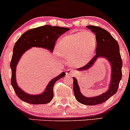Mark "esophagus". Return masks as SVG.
<instances>
[{
  "label": "esophagus",
  "mask_w": 130,
  "mask_h": 130,
  "mask_svg": "<svg viewBox=\"0 0 130 130\" xmlns=\"http://www.w3.org/2000/svg\"><path fill=\"white\" fill-rule=\"evenodd\" d=\"M66 74L68 75H71V76H73V75H75V71L72 70L68 69L66 71Z\"/></svg>",
  "instance_id": "esophagus-1"
}]
</instances>
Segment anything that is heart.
<instances>
[{
    "instance_id": "b5f03b06",
    "label": "heart",
    "mask_w": 130,
    "mask_h": 130,
    "mask_svg": "<svg viewBox=\"0 0 130 130\" xmlns=\"http://www.w3.org/2000/svg\"><path fill=\"white\" fill-rule=\"evenodd\" d=\"M96 47L95 35L85 31L63 36L57 44V51L70 66L81 68L90 62Z\"/></svg>"
}]
</instances>
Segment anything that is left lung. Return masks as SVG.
<instances>
[{"instance_id": "left-lung-1", "label": "left lung", "mask_w": 130, "mask_h": 130, "mask_svg": "<svg viewBox=\"0 0 130 130\" xmlns=\"http://www.w3.org/2000/svg\"><path fill=\"white\" fill-rule=\"evenodd\" d=\"M86 28L94 33L96 37V55L89 63L83 67L78 68L77 70L79 72L89 70L98 59L100 58L106 59L110 65V79L108 85L107 90L102 94L92 97L85 96L81 93L78 79L75 77H73V92L77 101L84 105H94L103 103L116 93L120 81L122 79V68L123 63L117 41L107 31L100 27L92 25L87 26Z\"/></svg>"}]
</instances>
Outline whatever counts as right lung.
<instances>
[{"label":"right lung","mask_w":130,"mask_h":130,"mask_svg":"<svg viewBox=\"0 0 130 130\" xmlns=\"http://www.w3.org/2000/svg\"><path fill=\"white\" fill-rule=\"evenodd\" d=\"M69 29L68 28L50 25L40 26L26 31L16 42L13 49V55L10 62L12 70L11 84L17 96L23 101L31 104L49 103L53 99L54 84L58 79L65 76V72H62L57 76L52 78L43 92L38 94H30L23 90L17 82V67L21 56L32 47L42 48L48 50L52 53L55 41L58 37Z\"/></svg>","instance_id":"obj_1"}]
</instances>
